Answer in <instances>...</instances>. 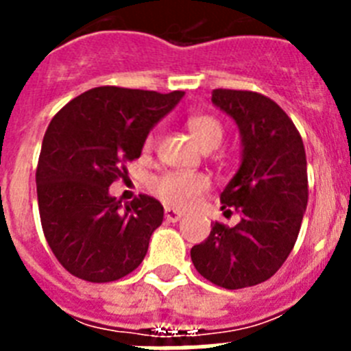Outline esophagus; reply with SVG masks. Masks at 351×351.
Segmentation results:
<instances>
[{"label":"esophagus","mask_w":351,"mask_h":351,"mask_svg":"<svg viewBox=\"0 0 351 351\" xmlns=\"http://www.w3.org/2000/svg\"><path fill=\"white\" fill-rule=\"evenodd\" d=\"M182 213L178 209H173V207H165V219L169 223H178L181 221Z\"/></svg>","instance_id":"1"}]
</instances>
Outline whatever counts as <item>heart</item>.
Returning <instances> with one entry per match:
<instances>
[{"instance_id": "heart-1", "label": "heart", "mask_w": 351, "mask_h": 351, "mask_svg": "<svg viewBox=\"0 0 351 351\" xmlns=\"http://www.w3.org/2000/svg\"><path fill=\"white\" fill-rule=\"evenodd\" d=\"M188 128L200 147L210 151L218 147L225 137V128L218 117L210 114H197L188 119ZM156 144V133L149 132L144 141V153H151ZM210 188L207 176L198 172H165L151 181V191L161 202L172 207H191Z\"/></svg>"}]
</instances>
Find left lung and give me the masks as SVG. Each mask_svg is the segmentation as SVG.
I'll use <instances>...</instances> for the list:
<instances>
[{"label":"left lung","instance_id":"1","mask_svg":"<svg viewBox=\"0 0 351 351\" xmlns=\"http://www.w3.org/2000/svg\"><path fill=\"white\" fill-rule=\"evenodd\" d=\"M213 104L237 123L243 163L221 193V209L243 219L210 223L191 262L207 281L226 288L267 281L288 258L308 206V163L302 137L283 108L255 91L214 89Z\"/></svg>","mask_w":351,"mask_h":351}]
</instances>
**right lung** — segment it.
<instances>
[{"instance_id":"add662e5","label":"right lung","mask_w":351,"mask_h":351,"mask_svg":"<svg viewBox=\"0 0 351 351\" xmlns=\"http://www.w3.org/2000/svg\"><path fill=\"white\" fill-rule=\"evenodd\" d=\"M182 96L100 86L52 117L36 167V195L43 235L71 276L108 283L142 263L163 206L138 195L123 207L108 186L128 173L126 163L141 156L149 130Z\"/></svg>"}]
</instances>
